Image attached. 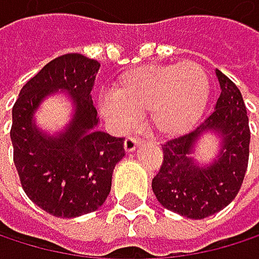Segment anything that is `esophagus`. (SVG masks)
<instances>
[{
	"label": "esophagus",
	"mask_w": 259,
	"mask_h": 259,
	"mask_svg": "<svg viewBox=\"0 0 259 259\" xmlns=\"http://www.w3.org/2000/svg\"><path fill=\"white\" fill-rule=\"evenodd\" d=\"M141 143H143V141H141V138H138V137H127V138L124 140V149H125V152H134Z\"/></svg>",
	"instance_id": "34e87169"
}]
</instances>
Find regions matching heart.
<instances>
[{
	"instance_id": "obj_1",
	"label": "heart",
	"mask_w": 259,
	"mask_h": 259,
	"mask_svg": "<svg viewBox=\"0 0 259 259\" xmlns=\"http://www.w3.org/2000/svg\"><path fill=\"white\" fill-rule=\"evenodd\" d=\"M210 79L196 62L144 65L125 71L113 95L101 99V113L118 128L128 127L137 115L147 113V122L160 137L190 132L200 119Z\"/></svg>"
}]
</instances>
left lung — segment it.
Wrapping results in <instances>:
<instances>
[{
	"instance_id": "8db88e82",
	"label": "left lung",
	"mask_w": 259,
	"mask_h": 259,
	"mask_svg": "<svg viewBox=\"0 0 259 259\" xmlns=\"http://www.w3.org/2000/svg\"><path fill=\"white\" fill-rule=\"evenodd\" d=\"M216 74L221 83L216 110L190 134L161 144L163 161L152 180L157 200L190 219L208 218L230 203L241 190L248 164L250 127L241 92L219 69ZM206 130L223 135V149L213 165L199 168L187 155Z\"/></svg>"
}]
</instances>
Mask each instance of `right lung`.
Segmentation results:
<instances>
[{
  "label": "right lung",
  "mask_w": 259,
  "mask_h": 259,
  "mask_svg": "<svg viewBox=\"0 0 259 259\" xmlns=\"http://www.w3.org/2000/svg\"><path fill=\"white\" fill-rule=\"evenodd\" d=\"M101 63L71 53L56 57L29 79L12 108L14 163L26 196L56 218L96 211L112 188L124 157V138L96 131L92 88ZM62 88L72 93L76 115L57 139L36 131L32 115L41 99Z\"/></svg>",
  "instance_id": "add662e5"
}]
</instances>
